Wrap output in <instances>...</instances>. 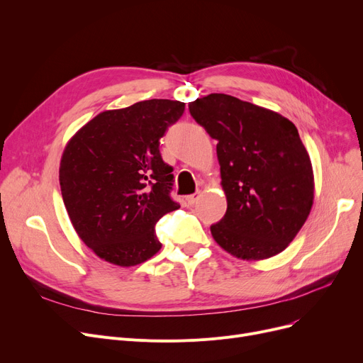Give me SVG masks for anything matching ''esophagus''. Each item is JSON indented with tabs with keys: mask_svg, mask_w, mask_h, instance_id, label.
<instances>
[{
	"mask_svg": "<svg viewBox=\"0 0 363 363\" xmlns=\"http://www.w3.org/2000/svg\"><path fill=\"white\" fill-rule=\"evenodd\" d=\"M200 193H194V194H191V196H188L185 200H186V203H188V206H194L197 201H199V199H200Z\"/></svg>",
	"mask_w": 363,
	"mask_h": 363,
	"instance_id": "34e87169",
	"label": "esophagus"
}]
</instances>
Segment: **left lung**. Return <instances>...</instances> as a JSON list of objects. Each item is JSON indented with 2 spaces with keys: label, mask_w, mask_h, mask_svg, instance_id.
Masks as SVG:
<instances>
[{
  "label": "left lung",
  "mask_w": 363,
  "mask_h": 363,
  "mask_svg": "<svg viewBox=\"0 0 363 363\" xmlns=\"http://www.w3.org/2000/svg\"><path fill=\"white\" fill-rule=\"evenodd\" d=\"M188 107L218 141L228 207L211 226L215 241L244 260L287 249L311 213L315 189L311 157L294 123L226 94H211Z\"/></svg>",
  "instance_id": "left-lung-1"
}]
</instances>
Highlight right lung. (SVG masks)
I'll list each match as a JSON object with an SVG mask.
<instances>
[{
	"instance_id": "1",
	"label": "right lung",
	"mask_w": 363,
	"mask_h": 363,
	"mask_svg": "<svg viewBox=\"0 0 363 363\" xmlns=\"http://www.w3.org/2000/svg\"><path fill=\"white\" fill-rule=\"evenodd\" d=\"M184 110L185 103L157 99L107 110L67 143L63 201L74 231L100 259L135 266L162 249L155 226L179 204L170 197L174 167L159 145Z\"/></svg>"
}]
</instances>
